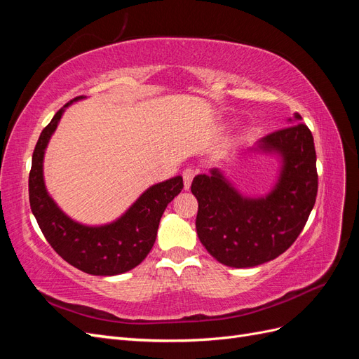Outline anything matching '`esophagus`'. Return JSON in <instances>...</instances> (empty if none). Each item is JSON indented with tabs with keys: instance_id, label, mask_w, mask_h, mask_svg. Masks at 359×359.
Segmentation results:
<instances>
[{
	"instance_id": "esophagus-1",
	"label": "esophagus",
	"mask_w": 359,
	"mask_h": 359,
	"mask_svg": "<svg viewBox=\"0 0 359 359\" xmlns=\"http://www.w3.org/2000/svg\"><path fill=\"white\" fill-rule=\"evenodd\" d=\"M194 175H196V169L194 168H186L182 170V180H184V189L189 190L190 186H191V181L194 178Z\"/></svg>"
}]
</instances>
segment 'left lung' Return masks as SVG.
I'll return each mask as SVG.
<instances>
[{
    "label": "left lung",
    "instance_id": "8db88e82",
    "mask_svg": "<svg viewBox=\"0 0 359 359\" xmlns=\"http://www.w3.org/2000/svg\"><path fill=\"white\" fill-rule=\"evenodd\" d=\"M299 119L295 114L289 119L292 126L257 142L259 149L281 160L277 184L266 196H243L219 169L194 177L198 236L220 264L250 268L269 262L285 253L306 226L316 202L318 170L313 135Z\"/></svg>",
    "mask_w": 359,
    "mask_h": 359
}]
</instances>
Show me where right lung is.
I'll use <instances>...</instances> for the list:
<instances>
[{
    "label": "right lung",
    "instance_id": "add662e5",
    "mask_svg": "<svg viewBox=\"0 0 359 359\" xmlns=\"http://www.w3.org/2000/svg\"><path fill=\"white\" fill-rule=\"evenodd\" d=\"M79 99L82 97L64 104L40 133L28 180L29 205L46 241L66 262L86 274L118 276L137 266L151 252L163 212L184 187L182 177L151 186L109 224L85 226L72 220L58 208L45 187L43 157L66 107Z\"/></svg>",
    "mask_w": 359,
    "mask_h": 359
}]
</instances>
